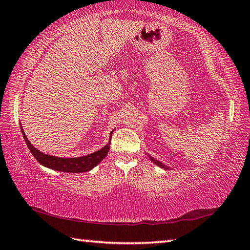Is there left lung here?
I'll return each mask as SVG.
<instances>
[{
	"label": "left lung",
	"mask_w": 250,
	"mask_h": 250,
	"mask_svg": "<svg viewBox=\"0 0 250 250\" xmlns=\"http://www.w3.org/2000/svg\"><path fill=\"white\" fill-rule=\"evenodd\" d=\"M148 156V158H149L150 159V160H151V162L152 163H155L156 164V166H158V167H162V168H164V169H169V168H171V167H168L167 166H166V164H164V163H162L161 161H159V160H157V159H155V158H152L151 156H149V155H147Z\"/></svg>",
	"instance_id": "8db88e82"
}]
</instances>
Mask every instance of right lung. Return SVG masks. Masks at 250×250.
Listing matches in <instances>:
<instances>
[{
  "label": "right lung",
  "mask_w": 250,
  "mask_h": 250,
  "mask_svg": "<svg viewBox=\"0 0 250 250\" xmlns=\"http://www.w3.org/2000/svg\"><path fill=\"white\" fill-rule=\"evenodd\" d=\"M20 129H21V133L23 135V139L25 141V144L28 145L32 155L34 156V158L42 164V166L54 169V171H59V172H64V173H83V172L90 171V169H92L94 167H97L109 151L111 134H113L114 132V130L110 132L109 141L107 143V145H105L98 151H94L92 153H89V155L83 156V157L63 158V157L46 155V153L40 151L37 148H35L33 145H32L30 141L28 140V137H26V135L24 134V131L22 129L21 124H20Z\"/></svg>",
  "instance_id": "1"
}]
</instances>
